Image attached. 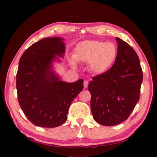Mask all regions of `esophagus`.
<instances>
[{
  "instance_id": "1",
  "label": "esophagus",
  "mask_w": 157,
  "mask_h": 157,
  "mask_svg": "<svg viewBox=\"0 0 157 157\" xmlns=\"http://www.w3.org/2000/svg\"><path fill=\"white\" fill-rule=\"evenodd\" d=\"M88 84H89L88 81H86V80L84 81V89H86L87 87H88Z\"/></svg>"
}]
</instances>
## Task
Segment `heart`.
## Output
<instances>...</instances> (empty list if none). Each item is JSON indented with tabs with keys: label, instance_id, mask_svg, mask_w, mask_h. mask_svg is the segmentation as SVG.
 I'll return each mask as SVG.
<instances>
[{
	"label": "heart",
	"instance_id": "1",
	"mask_svg": "<svg viewBox=\"0 0 157 157\" xmlns=\"http://www.w3.org/2000/svg\"><path fill=\"white\" fill-rule=\"evenodd\" d=\"M118 55V49L112 42L85 41L77 46L74 59L78 62H89L92 73L103 75L113 65Z\"/></svg>",
	"mask_w": 157,
	"mask_h": 157
}]
</instances>
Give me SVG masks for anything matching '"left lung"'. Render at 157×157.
Wrapping results in <instances>:
<instances>
[{"instance_id": "left-lung-1", "label": "left lung", "mask_w": 157, "mask_h": 157, "mask_svg": "<svg viewBox=\"0 0 157 157\" xmlns=\"http://www.w3.org/2000/svg\"><path fill=\"white\" fill-rule=\"evenodd\" d=\"M118 55L115 63L103 75L89 84L91 109L94 120L105 126L126 121L140 98L143 71L136 52L116 37Z\"/></svg>"}]
</instances>
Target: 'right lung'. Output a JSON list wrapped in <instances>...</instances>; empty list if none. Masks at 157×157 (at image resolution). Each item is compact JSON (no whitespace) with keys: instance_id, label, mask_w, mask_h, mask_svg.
Segmentation results:
<instances>
[{"instance_id":"add662e5","label":"right lung","mask_w":157,"mask_h":157,"mask_svg":"<svg viewBox=\"0 0 157 157\" xmlns=\"http://www.w3.org/2000/svg\"><path fill=\"white\" fill-rule=\"evenodd\" d=\"M64 39L44 38L23 52L17 74L18 100L34 125L56 127L67 120L71 103L84 88L82 79L73 83L62 81L52 63L65 53Z\"/></svg>"}]
</instances>
